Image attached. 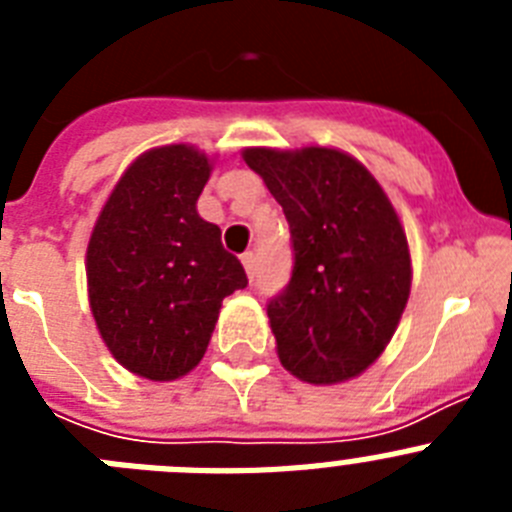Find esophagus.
I'll use <instances>...</instances> for the list:
<instances>
[{
    "instance_id": "1",
    "label": "esophagus",
    "mask_w": 512,
    "mask_h": 512,
    "mask_svg": "<svg viewBox=\"0 0 512 512\" xmlns=\"http://www.w3.org/2000/svg\"><path fill=\"white\" fill-rule=\"evenodd\" d=\"M241 261H243V269H246L248 279H253V274H256V253L246 251V253H243V256H241Z\"/></svg>"
}]
</instances>
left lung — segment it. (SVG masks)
<instances>
[{
	"mask_svg": "<svg viewBox=\"0 0 512 512\" xmlns=\"http://www.w3.org/2000/svg\"><path fill=\"white\" fill-rule=\"evenodd\" d=\"M243 161L292 233V279L266 307L279 361L310 384L359 377L390 343L410 297V248L390 197L336 148H246Z\"/></svg>",
	"mask_w": 512,
	"mask_h": 512,
	"instance_id": "1",
	"label": "left lung"
}]
</instances>
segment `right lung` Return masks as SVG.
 Here are the masks:
<instances>
[{
    "label": "right lung",
    "instance_id": "add662e5",
    "mask_svg": "<svg viewBox=\"0 0 512 512\" xmlns=\"http://www.w3.org/2000/svg\"><path fill=\"white\" fill-rule=\"evenodd\" d=\"M212 164L174 143L138 156L104 202L87 248L89 307L128 372L171 382L200 364L220 305L248 284L241 261L202 220Z\"/></svg>",
    "mask_w": 512,
    "mask_h": 512
}]
</instances>
